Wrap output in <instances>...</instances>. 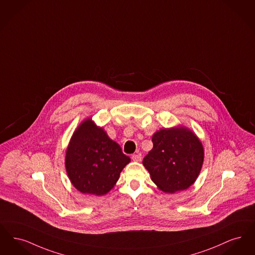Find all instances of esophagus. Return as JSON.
<instances>
[{
  "label": "esophagus",
  "mask_w": 255,
  "mask_h": 255,
  "mask_svg": "<svg viewBox=\"0 0 255 255\" xmlns=\"http://www.w3.org/2000/svg\"><path fill=\"white\" fill-rule=\"evenodd\" d=\"M131 158H132L133 161L140 162L142 160V155H141V153H136V154H132Z\"/></svg>",
  "instance_id": "1"
}]
</instances>
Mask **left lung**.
I'll use <instances>...</instances> for the list:
<instances>
[{"label":"left lung","mask_w":255,"mask_h":255,"mask_svg":"<svg viewBox=\"0 0 255 255\" xmlns=\"http://www.w3.org/2000/svg\"><path fill=\"white\" fill-rule=\"evenodd\" d=\"M153 147L143 160L151 180L165 192L189 188L199 175L204 149L186 128L161 129L152 136Z\"/></svg>","instance_id":"1"}]
</instances>
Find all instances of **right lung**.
<instances>
[{
    "instance_id": "obj_1",
    "label": "right lung",
    "mask_w": 255,
    "mask_h": 255,
    "mask_svg": "<svg viewBox=\"0 0 255 255\" xmlns=\"http://www.w3.org/2000/svg\"><path fill=\"white\" fill-rule=\"evenodd\" d=\"M129 162L121 146L90 119L73 134L66 156L67 175L73 186L94 195L108 193Z\"/></svg>"
}]
</instances>
